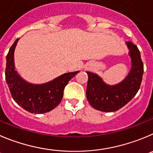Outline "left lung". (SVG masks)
I'll list each match as a JSON object with an SVG mask.
<instances>
[{
	"instance_id": "1",
	"label": "left lung",
	"mask_w": 153,
	"mask_h": 153,
	"mask_svg": "<svg viewBox=\"0 0 153 153\" xmlns=\"http://www.w3.org/2000/svg\"><path fill=\"white\" fill-rule=\"evenodd\" d=\"M127 45L132 59V68L122 82L109 86L96 74L87 72V99L95 109L106 112L118 110L134 97L139 91L143 75V63L137 45L131 41H128Z\"/></svg>"
}]
</instances>
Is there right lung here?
Returning a JSON list of instances; mask_svg holds the SVG:
<instances>
[{
    "mask_svg": "<svg viewBox=\"0 0 153 153\" xmlns=\"http://www.w3.org/2000/svg\"><path fill=\"white\" fill-rule=\"evenodd\" d=\"M19 38L13 43L7 55L5 78L12 97L18 105L31 113H45L59 105L68 81L79 72L63 74L44 85H31L24 81L14 69L13 53Z\"/></svg>",
    "mask_w": 153,
    "mask_h": 153,
    "instance_id": "add662e5",
    "label": "right lung"
}]
</instances>
